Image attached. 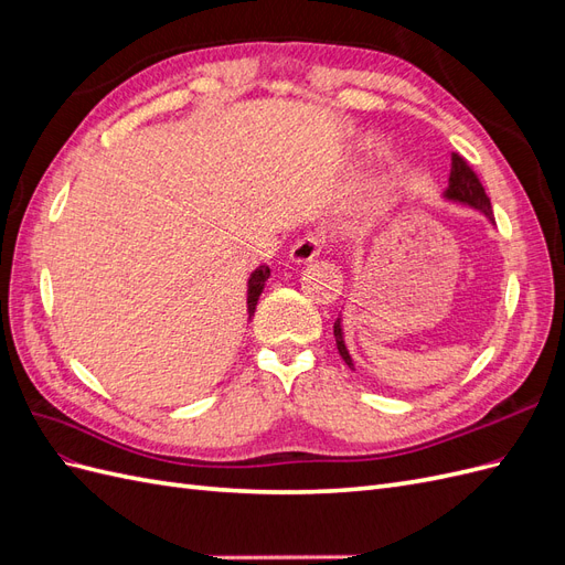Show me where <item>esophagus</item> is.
Masks as SVG:
<instances>
[{
  "mask_svg": "<svg viewBox=\"0 0 565 565\" xmlns=\"http://www.w3.org/2000/svg\"><path fill=\"white\" fill-rule=\"evenodd\" d=\"M322 247H324V235L306 233L292 245L289 256H292V262H311L322 252Z\"/></svg>",
  "mask_w": 565,
  "mask_h": 565,
  "instance_id": "34e87169",
  "label": "esophagus"
}]
</instances>
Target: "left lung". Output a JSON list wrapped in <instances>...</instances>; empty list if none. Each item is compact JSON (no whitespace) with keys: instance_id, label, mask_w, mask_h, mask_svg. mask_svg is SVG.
Returning a JSON list of instances; mask_svg holds the SVG:
<instances>
[{"instance_id":"1","label":"left lung","mask_w":565,"mask_h":565,"mask_svg":"<svg viewBox=\"0 0 565 565\" xmlns=\"http://www.w3.org/2000/svg\"><path fill=\"white\" fill-rule=\"evenodd\" d=\"M446 195L450 200H459V202H467L471 204V207L481 210L486 216L492 218V207H490V198L486 195V188L481 183V179H478V174L473 172V167L459 156V152H452V169H450V185ZM334 339H337V349H339V355L344 358L347 365L353 370V363H351V355L344 347V337H341V324H339V318L334 322Z\"/></svg>"}]
</instances>
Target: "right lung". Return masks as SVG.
I'll list each match as a JSON object with an SVG mask.
<instances>
[{"instance_id": "obj_1", "label": "right lung", "mask_w": 565, "mask_h": 565, "mask_svg": "<svg viewBox=\"0 0 565 565\" xmlns=\"http://www.w3.org/2000/svg\"><path fill=\"white\" fill-rule=\"evenodd\" d=\"M270 276V268L268 266H259L249 278V289H247V309H249V316H254V309H256V301H259V295L264 289V282L266 278Z\"/></svg>"}]
</instances>
